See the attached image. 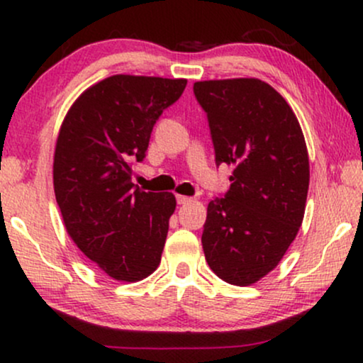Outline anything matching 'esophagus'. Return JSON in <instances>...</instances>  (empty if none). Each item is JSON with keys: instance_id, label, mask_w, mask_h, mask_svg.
<instances>
[{"instance_id": "34e87169", "label": "esophagus", "mask_w": 363, "mask_h": 363, "mask_svg": "<svg viewBox=\"0 0 363 363\" xmlns=\"http://www.w3.org/2000/svg\"><path fill=\"white\" fill-rule=\"evenodd\" d=\"M193 201V198H189V196H177V203L179 205H187V203Z\"/></svg>"}]
</instances>
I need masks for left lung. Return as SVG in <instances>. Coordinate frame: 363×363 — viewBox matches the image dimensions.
<instances>
[{"mask_svg": "<svg viewBox=\"0 0 363 363\" xmlns=\"http://www.w3.org/2000/svg\"><path fill=\"white\" fill-rule=\"evenodd\" d=\"M216 165H232L230 189L208 205L201 244L223 281L247 286L278 266L306 211L309 155L285 99L257 78L196 82Z\"/></svg>", "mask_w": 363, "mask_h": 363, "instance_id": "8db88e82", "label": "left lung"}]
</instances>
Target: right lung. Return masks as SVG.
I'll use <instances>...</instances> for the list:
<instances>
[{"instance_id":"1","label":"right lung","mask_w":363,"mask_h":363,"mask_svg":"<svg viewBox=\"0 0 363 363\" xmlns=\"http://www.w3.org/2000/svg\"><path fill=\"white\" fill-rule=\"evenodd\" d=\"M186 83L114 74L83 91L61 124L52 179L66 232L118 281H140L160 264L176 196L135 187L131 160H143L153 126Z\"/></svg>"}]
</instances>
